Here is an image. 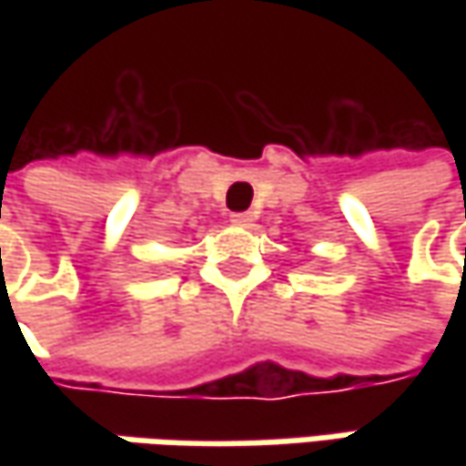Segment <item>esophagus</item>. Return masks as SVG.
<instances>
[{
  "label": "esophagus",
  "mask_w": 466,
  "mask_h": 466,
  "mask_svg": "<svg viewBox=\"0 0 466 466\" xmlns=\"http://www.w3.org/2000/svg\"><path fill=\"white\" fill-rule=\"evenodd\" d=\"M230 223L248 228V225L254 223V215H251V212H236V215H230Z\"/></svg>",
  "instance_id": "obj_1"
}]
</instances>
